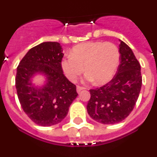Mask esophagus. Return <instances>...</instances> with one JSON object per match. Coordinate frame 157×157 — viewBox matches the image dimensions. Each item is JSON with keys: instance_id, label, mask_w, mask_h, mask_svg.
I'll list each match as a JSON object with an SVG mask.
<instances>
[{"instance_id": "34e87169", "label": "esophagus", "mask_w": 157, "mask_h": 157, "mask_svg": "<svg viewBox=\"0 0 157 157\" xmlns=\"http://www.w3.org/2000/svg\"><path fill=\"white\" fill-rule=\"evenodd\" d=\"M84 89H85L84 87H82V86H77V92L79 94V93L81 92L82 90H84Z\"/></svg>"}]
</instances>
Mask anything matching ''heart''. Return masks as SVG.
I'll use <instances>...</instances> for the list:
<instances>
[{"label":"heart","instance_id":"1","mask_svg":"<svg viewBox=\"0 0 157 157\" xmlns=\"http://www.w3.org/2000/svg\"><path fill=\"white\" fill-rule=\"evenodd\" d=\"M120 59V50L115 44L90 41L75 46L71 56L62 60L61 67L71 81H75L84 67L86 73V80H94L95 84L101 85L110 81L114 76Z\"/></svg>","mask_w":157,"mask_h":157}]
</instances>
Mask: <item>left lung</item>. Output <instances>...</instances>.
Wrapping results in <instances>:
<instances>
[{"mask_svg": "<svg viewBox=\"0 0 157 157\" xmlns=\"http://www.w3.org/2000/svg\"><path fill=\"white\" fill-rule=\"evenodd\" d=\"M120 63L112 80L100 88L90 90L86 109L93 120L115 124L125 120L133 111L141 90V66L131 48L120 41Z\"/></svg>", "mask_w": 157, "mask_h": 157, "instance_id": "obj_1", "label": "left lung"}]
</instances>
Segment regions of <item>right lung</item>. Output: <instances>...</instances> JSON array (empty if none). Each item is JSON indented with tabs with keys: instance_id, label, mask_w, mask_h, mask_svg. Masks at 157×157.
<instances>
[{
	"instance_id": "1",
	"label": "right lung",
	"mask_w": 157,
	"mask_h": 157,
	"mask_svg": "<svg viewBox=\"0 0 157 157\" xmlns=\"http://www.w3.org/2000/svg\"><path fill=\"white\" fill-rule=\"evenodd\" d=\"M63 49L58 42H43L30 48L17 67L16 87L22 109L34 123L50 127L66 117L78 96L76 86L64 76ZM37 72L47 75V83L36 89L30 78Z\"/></svg>"
}]
</instances>
